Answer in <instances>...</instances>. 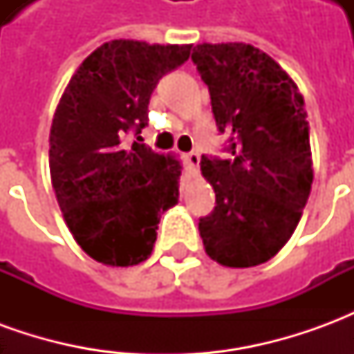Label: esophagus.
I'll return each mask as SVG.
<instances>
[{
    "mask_svg": "<svg viewBox=\"0 0 354 354\" xmlns=\"http://www.w3.org/2000/svg\"><path fill=\"white\" fill-rule=\"evenodd\" d=\"M185 161H187V165H189L193 170H197V167H199L201 162V155L197 153V151H189V153L185 155Z\"/></svg>",
    "mask_w": 354,
    "mask_h": 354,
    "instance_id": "obj_1",
    "label": "esophagus"
}]
</instances>
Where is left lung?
Returning <instances> with one entry per match:
<instances>
[{"label": "left lung", "mask_w": 354, "mask_h": 354, "mask_svg": "<svg viewBox=\"0 0 354 354\" xmlns=\"http://www.w3.org/2000/svg\"><path fill=\"white\" fill-rule=\"evenodd\" d=\"M192 60L230 153L201 159L216 193L214 210L199 220L203 245L225 267L260 266L292 237L311 193L304 96L273 58L246 43H203Z\"/></svg>", "instance_id": "1"}]
</instances>
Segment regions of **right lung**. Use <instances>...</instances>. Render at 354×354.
Instances as JSON below:
<instances>
[{
    "label": "right lung",
    "mask_w": 354,
    "mask_h": 354,
    "mask_svg": "<svg viewBox=\"0 0 354 354\" xmlns=\"http://www.w3.org/2000/svg\"><path fill=\"white\" fill-rule=\"evenodd\" d=\"M189 53L192 45L113 39L83 60L60 98L50 180L73 239L100 263L146 260L161 212L176 205L180 162L127 138L147 127L153 88Z\"/></svg>",
    "instance_id": "1"
}]
</instances>
